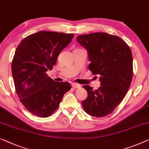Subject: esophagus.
<instances>
[{
	"label": "esophagus",
	"mask_w": 149,
	"mask_h": 149,
	"mask_svg": "<svg viewBox=\"0 0 149 149\" xmlns=\"http://www.w3.org/2000/svg\"><path fill=\"white\" fill-rule=\"evenodd\" d=\"M72 87L74 88H80V85H79L78 84L73 83L72 84Z\"/></svg>",
	"instance_id": "obj_1"
}]
</instances>
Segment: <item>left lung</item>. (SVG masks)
<instances>
[{
	"mask_svg": "<svg viewBox=\"0 0 149 149\" xmlns=\"http://www.w3.org/2000/svg\"><path fill=\"white\" fill-rule=\"evenodd\" d=\"M77 41L88 51L89 70L100 75L101 86L94 90L84 86L88 97L81 102L91 116L104 117L114 110L126 96L133 75L130 47L119 37L106 33L81 35Z\"/></svg>",
	"mask_w": 149,
	"mask_h": 149,
	"instance_id": "obj_1",
	"label": "left lung"
}]
</instances>
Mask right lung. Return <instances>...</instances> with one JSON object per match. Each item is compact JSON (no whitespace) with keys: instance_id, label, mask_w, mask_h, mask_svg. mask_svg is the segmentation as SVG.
<instances>
[{"instance_id":"1","label":"right lung","mask_w":149,"mask_h":149,"mask_svg":"<svg viewBox=\"0 0 149 149\" xmlns=\"http://www.w3.org/2000/svg\"><path fill=\"white\" fill-rule=\"evenodd\" d=\"M74 36L41 31L26 37L18 45L11 67L15 90L21 103L33 115L51 116L72 88L68 81H53L46 72L52 70L59 54Z\"/></svg>"}]
</instances>
